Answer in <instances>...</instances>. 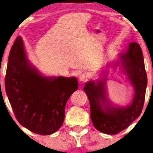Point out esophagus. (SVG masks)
<instances>
[{
  "instance_id": "1",
  "label": "esophagus",
  "mask_w": 153,
  "mask_h": 153,
  "mask_svg": "<svg viewBox=\"0 0 153 153\" xmlns=\"http://www.w3.org/2000/svg\"><path fill=\"white\" fill-rule=\"evenodd\" d=\"M88 79V75L86 73H83V74H81L79 76V80L81 81H85Z\"/></svg>"
}]
</instances>
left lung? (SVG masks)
<instances>
[{
    "mask_svg": "<svg viewBox=\"0 0 153 153\" xmlns=\"http://www.w3.org/2000/svg\"><path fill=\"white\" fill-rule=\"evenodd\" d=\"M123 72L126 73L134 88L131 104L125 107H116L110 104L106 91V80L88 81L83 87L91 106V118L96 129L107 134H116L124 130L140 116L143 109L147 86L143 53L139 44H129L125 53H120V61Z\"/></svg>",
    "mask_w": 153,
    "mask_h": 153,
    "instance_id": "8db88e82",
    "label": "left lung"
}]
</instances>
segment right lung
Returning <instances> with one entry per match:
<instances>
[{"instance_id": "1", "label": "right lung", "mask_w": 153, "mask_h": 153, "mask_svg": "<svg viewBox=\"0 0 153 153\" xmlns=\"http://www.w3.org/2000/svg\"><path fill=\"white\" fill-rule=\"evenodd\" d=\"M5 85L16 120L42 135L51 134L62 126L67 102L78 89L75 77L42 76L29 62L21 36L10 50Z\"/></svg>"}]
</instances>
